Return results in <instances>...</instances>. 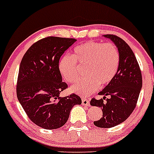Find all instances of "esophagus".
<instances>
[{"label":"esophagus","mask_w":154,"mask_h":154,"mask_svg":"<svg viewBox=\"0 0 154 154\" xmlns=\"http://www.w3.org/2000/svg\"><path fill=\"white\" fill-rule=\"evenodd\" d=\"M82 106H90L89 100V99H85V98H82Z\"/></svg>","instance_id":"1"}]
</instances>
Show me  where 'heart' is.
<instances>
[{"instance_id":"b5f03b06","label":"heart","mask_w":154,"mask_h":154,"mask_svg":"<svg viewBox=\"0 0 154 154\" xmlns=\"http://www.w3.org/2000/svg\"><path fill=\"white\" fill-rule=\"evenodd\" d=\"M119 65V52L115 45L99 42H87L75 46L72 56L65 55L59 62V71L68 82L79 77V66H85V78L79 80L71 90L88 96L113 79Z\"/></svg>"}]
</instances>
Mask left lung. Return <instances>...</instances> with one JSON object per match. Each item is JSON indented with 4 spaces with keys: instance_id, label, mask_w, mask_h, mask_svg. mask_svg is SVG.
Masks as SVG:
<instances>
[{
    "instance_id": "left-lung-1",
    "label": "left lung",
    "mask_w": 154,
    "mask_h": 154,
    "mask_svg": "<svg viewBox=\"0 0 154 154\" xmlns=\"http://www.w3.org/2000/svg\"><path fill=\"white\" fill-rule=\"evenodd\" d=\"M116 45L119 52V65L113 79L98 95L103 99L92 98L91 106L101 107L103 116L94 121L100 128H111L127 119L137 106L142 88V74L135 55L125 41L114 35H105ZM106 95H110L109 99Z\"/></svg>"
}]
</instances>
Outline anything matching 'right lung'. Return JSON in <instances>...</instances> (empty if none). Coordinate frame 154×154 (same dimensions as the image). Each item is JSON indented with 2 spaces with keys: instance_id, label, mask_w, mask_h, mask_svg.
Returning <instances> with one entry per match:
<instances>
[{
  "instance_id": "right-lung-1",
  "label": "right lung",
  "mask_w": 154,
  "mask_h": 154,
  "mask_svg": "<svg viewBox=\"0 0 154 154\" xmlns=\"http://www.w3.org/2000/svg\"><path fill=\"white\" fill-rule=\"evenodd\" d=\"M75 38L47 37L34 43L21 59L17 76V99L30 119L46 130L64 126L81 98L72 93L59 97L68 85L62 82L58 63Z\"/></svg>"
}]
</instances>
